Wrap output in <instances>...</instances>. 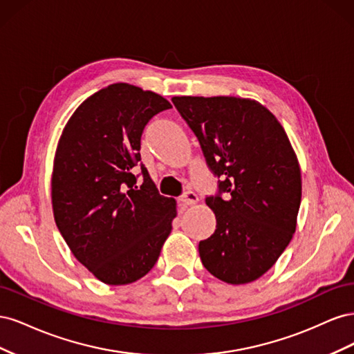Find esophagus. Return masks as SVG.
<instances>
[{"label":"esophagus","mask_w":354,"mask_h":354,"mask_svg":"<svg viewBox=\"0 0 354 354\" xmlns=\"http://www.w3.org/2000/svg\"><path fill=\"white\" fill-rule=\"evenodd\" d=\"M199 201L198 195L195 194V192H186V194L183 196H180L178 202L181 203V205H195V203Z\"/></svg>","instance_id":"1"}]
</instances>
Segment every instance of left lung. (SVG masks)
Wrapping results in <instances>:
<instances>
[{
    "mask_svg": "<svg viewBox=\"0 0 354 354\" xmlns=\"http://www.w3.org/2000/svg\"><path fill=\"white\" fill-rule=\"evenodd\" d=\"M173 103L221 178L218 195L205 199L217 229L199 242L202 264L223 282L250 283L277 261L297 229L301 171L291 142L251 99L181 95Z\"/></svg>",
    "mask_w": 354,
    "mask_h": 354,
    "instance_id": "obj_1",
    "label": "left lung"
}]
</instances>
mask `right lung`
<instances>
[{
  "mask_svg": "<svg viewBox=\"0 0 354 354\" xmlns=\"http://www.w3.org/2000/svg\"><path fill=\"white\" fill-rule=\"evenodd\" d=\"M171 104L162 95L118 82L94 93L69 118L57 143L51 202L57 229L82 266L108 285L152 270L177 216L142 165L146 124Z\"/></svg>",
  "mask_w": 354,
  "mask_h": 354,
  "instance_id": "obj_1",
  "label": "right lung"
}]
</instances>
